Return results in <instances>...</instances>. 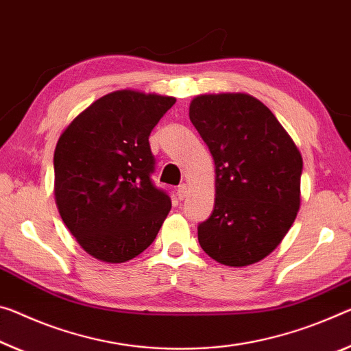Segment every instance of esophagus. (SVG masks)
Returning <instances> with one entry per match:
<instances>
[{
    "label": "esophagus",
    "mask_w": 351,
    "mask_h": 351,
    "mask_svg": "<svg viewBox=\"0 0 351 351\" xmlns=\"http://www.w3.org/2000/svg\"><path fill=\"white\" fill-rule=\"evenodd\" d=\"M176 197H178V199H180V202H182V199L187 197V186L186 184H181L180 187H178Z\"/></svg>",
    "instance_id": "esophagus-1"
}]
</instances>
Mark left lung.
Listing matches in <instances>:
<instances>
[{"mask_svg":"<svg viewBox=\"0 0 351 351\" xmlns=\"http://www.w3.org/2000/svg\"><path fill=\"white\" fill-rule=\"evenodd\" d=\"M192 125L215 164V203L198 242L217 263L243 267L280 245L300 209L302 154L271 110L247 93L199 95Z\"/></svg>","mask_w":351,"mask_h":351,"instance_id":"1","label":"left lung"}]
</instances>
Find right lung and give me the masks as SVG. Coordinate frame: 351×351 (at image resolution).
Returning a JSON list of instances; mask_svg holds the SVG:
<instances>
[{"label":"right lung","instance_id":"add662e5","mask_svg":"<svg viewBox=\"0 0 351 351\" xmlns=\"http://www.w3.org/2000/svg\"><path fill=\"white\" fill-rule=\"evenodd\" d=\"M171 97L117 90L71 121L54 152V195L65 226L104 263H126L152 245L171 208L152 180L148 137Z\"/></svg>","mask_w":351,"mask_h":351}]
</instances>
